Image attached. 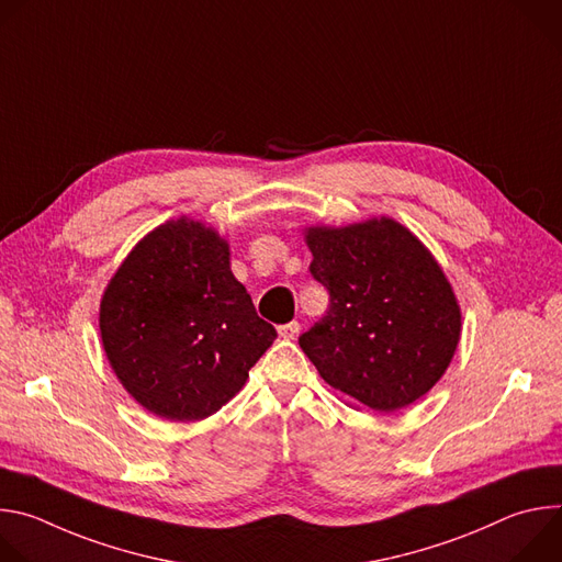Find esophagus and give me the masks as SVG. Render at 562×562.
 I'll return each instance as SVG.
<instances>
[{"label": "esophagus", "instance_id": "esophagus-1", "mask_svg": "<svg viewBox=\"0 0 562 562\" xmlns=\"http://www.w3.org/2000/svg\"><path fill=\"white\" fill-rule=\"evenodd\" d=\"M278 334H280V338H284V340H295L297 334H300V325L293 319V323L278 327Z\"/></svg>", "mask_w": 562, "mask_h": 562}]
</instances>
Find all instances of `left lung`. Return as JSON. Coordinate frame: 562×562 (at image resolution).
<instances>
[{
	"instance_id": "obj_1",
	"label": "left lung",
	"mask_w": 562,
	"mask_h": 562,
	"mask_svg": "<svg viewBox=\"0 0 562 562\" xmlns=\"http://www.w3.org/2000/svg\"><path fill=\"white\" fill-rule=\"evenodd\" d=\"M311 273L331 295L300 336L317 373L356 407L391 414L447 371L462 331L458 297L431 251L393 217L304 228Z\"/></svg>"
}]
</instances>
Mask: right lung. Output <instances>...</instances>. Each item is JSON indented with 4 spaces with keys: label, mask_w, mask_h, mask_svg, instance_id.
I'll return each instance as SVG.
<instances>
[{
    "label": "right lung",
    "mask_w": 562,
    "mask_h": 562,
    "mask_svg": "<svg viewBox=\"0 0 562 562\" xmlns=\"http://www.w3.org/2000/svg\"><path fill=\"white\" fill-rule=\"evenodd\" d=\"M228 260L213 226L182 215L146 233L104 289L109 364L157 418L195 423L220 412L278 336Z\"/></svg>",
    "instance_id": "add662e5"
}]
</instances>
